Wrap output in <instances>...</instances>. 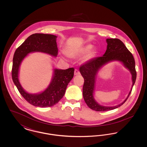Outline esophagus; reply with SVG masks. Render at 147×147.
<instances>
[{"label": "esophagus", "mask_w": 147, "mask_h": 147, "mask_svg": "<svg viewBox=\"0 0 147 147\" xmlns=\"http://www.w3.org/2000/svg\"><path fill=\"white\" fill-rule=\"evenodd\" d=\"M79 74H80V71H79L78 69H76L74 70V75H75V76H78V75H79Z\"/></svg>", "instance_id": "1"}]
</instances>
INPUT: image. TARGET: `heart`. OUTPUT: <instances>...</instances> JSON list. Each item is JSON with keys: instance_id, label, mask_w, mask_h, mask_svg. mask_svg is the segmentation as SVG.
I'll use <instances>...</instances> for the list:
<instances>
[{"instance_id": "obj_1", "label": "heart", "mask_w": 147, "mask_h": 147, "mask_svg": "<svg viewBox=\"0 0 147 147\" xmlns=\"http://www.w3.org/2000/svg\"><path fill=\"white\" fill-rule=\"evenodd\" d=\"M91 48V46L88 45V46H85V47H82V48L79 49L69 51V52H68L67 54L70 57L76 58V57L81 56L83 54L87 52L88 51H89V50ZM92 55H93V53L92 52H88L85 56H84V58H83V61H87L89 60L92 57Z\"/></svg>"}]
</instances>
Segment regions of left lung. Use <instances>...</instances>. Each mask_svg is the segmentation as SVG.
Returning a JSON list of instances; mask_svg holds the SVG:
<instances>
[{"label":"left lung","instance_id":"obj_1","mask_svg":"<svg viewBox=\"0 0 147 147\" xmlns=\"http://www.w3.org/2000/svg\"><path fill=\"white\" fill-rule=\"evenodd\" d=\"M106 42L107 49L103 56L92 58L79 68V71L84 79L83 88L84 101L90 109L96 111H110L123 105L131 93L137 77L134 57L125 44L118 38H107ZM114 60H119L130 70L133 76V87L128 97L122 103L113 107H104L98 105L93 97L95 78L98 70L102 65Z\"/></svg>","mask_w":147,"mask_h":147}]
</instances>
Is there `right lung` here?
I'll use <instances>...</instances> for the list:
<instances>
[{"instance_id":"right-lung-1","label":"right lung","mask_w":147,"mask_h":147,"mask_svg":"<svg viewBox=\"0 0 147 147\" xmlns=\"http://www.w3.org/2000/svg\"><path fill=\"white\" fill-rule=\"evenodd\" d=\"M57 36L44 34H34L30 36L14 53L11 71L12 79L22 96L29 104L37 107H48L57 104L64 95L68 84L74 76V68L67 69H55L54 77L47 89L39 94H30L24 91L18 79L20 64L26 55L39 51L56 57L58 48Z\"/></svg>"}]
</instances>
